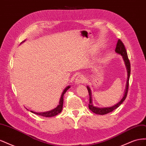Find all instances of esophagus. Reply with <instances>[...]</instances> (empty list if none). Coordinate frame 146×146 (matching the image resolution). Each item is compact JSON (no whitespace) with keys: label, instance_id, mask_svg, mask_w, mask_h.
Segmentation results:
<instances>
[{"label":"esophagus","instance_id":"esophagus-1","mask_svg":"<svg viewBox=\"0 0 146 146\" xmlns=\"http://www.w3.org/2000/svg\"><path fill=\"white\" fill-rule=\"evenodd\" d=\"M85 78L84 77V76H82V75H79L76 78V80H75V82H76L77 84H80V83H83L85 82Z\"/></svg>","mask_w":146,"mask_h":146}]
</instances>
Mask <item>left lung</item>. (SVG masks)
Returning a JSON list of instances; mask_svg holds the SVG:
<instances>
[{
	"label": "left lung",
	"mask_w": 146,
	"mask_h": 146,
	"mask_svg": "<svg viewBox=\"0 0 146 146\" xmlns=\"http://www.w3.org/2000/svg\"><path fill=\"white\" fill-rule=\"evenodd\" d=\"M115 52L119 54H121L122 57L123 59L124 60V62L125 64V66L127 67V73H128V77H127V84H126V88H125V93L124 95H123V97L122 99L121 100V101L118 102L116 105L113 106L111 107H109V108H98L94 106H93V104L92 103V99H91V91L89 86H87V89L88 91V92H89V96H90V104H88V107H89V109L92 111L93 113L96 114H100V115H104V114H106L107 113H109L110 112L113 111V110L116 109L117 107H119L120 106L123 101L125 100V99L127 98V92L128 90H129V79H130V63L129 58H128V55H127V53L125 49V47L123 45V42L121 39H118L117 42V45L116 47V49Z\"/></svg>",
	"instance_id": "obj_1"
}]
</instances>
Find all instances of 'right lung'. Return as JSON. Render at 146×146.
<instances>
[{"mask_svg": "<svg viewBox=\"0 0 146 146\" xmlns=\"http://www.w3.org/2000/svg\"><path fill=\"white\" fill-rule=\"evenodd\" d=\"M70 88L69 86H67L65 90L63 91V92L62 93V95L61 96V98H60V103L59 105L57 106V107L55 108V109L51 110V111H47V112H44V113H36V112H33L32 111H31L32 113H33L36 114H38V115L39 116H44V117H53V116H55L57 114L60 113L62 111V109H63V96L64 94H65V92L67 91V90L69 89Z\"/></svg>", "mask_w": 146, "mask_h": 146, "instance_id": "right-lung-1", "label": "right lung"}]
</instances>
